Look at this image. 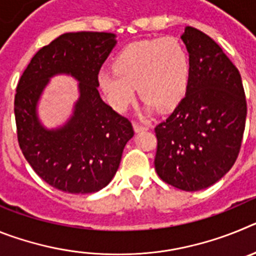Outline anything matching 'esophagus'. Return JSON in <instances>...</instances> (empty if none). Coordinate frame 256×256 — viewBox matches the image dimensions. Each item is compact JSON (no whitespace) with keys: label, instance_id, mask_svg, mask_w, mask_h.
<instances>
[{"label":"esophagus","instance_id":"obj_1","mask_svg":"<svg viewBox=\"0 0 256 256\" xmlns=\"http://www.w3.org/2000/svg\"><path fill=\"white\" fill-rule=\"evenodd\" d=\"M133 128H134V132H141V130H148V126H144V124H140L137 122L133 123Z\"/></svg>","mask_w":256,"mask_h":256}]
</instances>
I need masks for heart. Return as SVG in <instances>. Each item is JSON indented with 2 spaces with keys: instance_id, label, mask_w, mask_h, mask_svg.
Returning a JSON list of instances; mask_svg holds the SVG:
<instances>
[{
  "instance_id": "obj_1",
  "label": "heart",
  "mask_w": 256,
  "mask_h": 256,
  "mask_svg": "<svg viewBox=\"0 0 256 256\" xmlns=\"http://www.w3.org/2000/svg\"><path fill=\"white\" fill-rule=\"evenodd\" d=\"M114 70H102L98 84L108 102L124 112L136 98V90L148 108H174L186 94L191 58L177 37L152 38L126 44L112 62Z\"/></svg>"
}]
</instances>
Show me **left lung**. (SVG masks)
Listing matches in <instances>:
<instances>
[{
	"mask_svg": "<svg viewBox=\"0 0 256 256\" xmlns=\"http://www.w3.org/2000/svg\"><path fill=\"white\" fill-rule=\"evenodd\" d=\"M191 58L186 96L155 126V170L183 191L218 182L236 162L245 130V91L240 72L209 36L192 26L182 34Z\"/></svg>",
	"mask_w": 256,
	"mask_h": 256,
	"instance_id": "obj_1",
	"label": "left lung"
}]
</instances>
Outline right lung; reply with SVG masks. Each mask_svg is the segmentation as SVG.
I'll use <instances>...</instances> for the list:
<instances>
[{
	"label": "right lung",
	"instance_id": "add662e5",
	"mask_svg": "<svg viewBox=\"0 0 256 256\" xmlns=\"http://www.w3.org/2000/svg\"><path fill=\"white\" fill-rule=\"evenodd\" d=\"M105 32L65 33L32 58L18 83L14 112L18 142L33 170L50 186L68 194L100 191L116 173L124 146L134 134L132 123L98 94V73L115 46ZM80 80L74 116L58 130L40 126L35 106L52 75Z\"/></svg>",
	"mask_w": 256,
	"mask_h": 256
}]
</instances>
